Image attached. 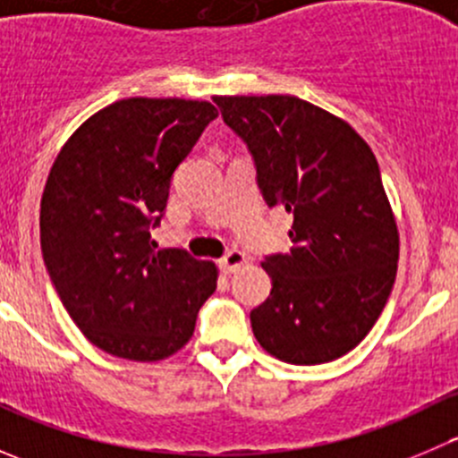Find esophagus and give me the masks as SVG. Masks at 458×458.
Instances as JSON below:
<instances>
[{"label": "esophagus", "mask_w": 458, "mask_h": 458, "mask_svg": "<svg viewBox=\"0 0 458 458\" xmlns=\"http://www.w3.org/2000/svg\"><path fill=\"white\" fill-rule=\"evenodd\" d=\"M243 263H246V255H243L242 250H230L225 252L224 259H221L219 266L224 267L225 272H234L239 266H243Z\"/></svg>", "instance_id": "1"}]
</instances>
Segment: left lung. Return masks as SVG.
Returning a JSON list of instances; mask_svg holds the SVG:
<instances>
[{
  "label": "left lung",
  "mask_w": 458,
  "mask_h": 458,
  "mask_svg": "<svg viewBox=\"0 0 458 458\" xmlns=\"http://www.w3.org/2000/svg\"><path fill=\"white\" fill-rule=\"evenodd\" d=\"M215 104L246 141L263 199L293 215L294 246L261 263L272 290L252 332L279 361H335L366 339L396 279L399 230L377 157L348 122L299 97Z\"/></svg>",
  "instance_id": "obj_1"
}]
</instances>
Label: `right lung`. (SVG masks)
Instances as JSON below:
<instances>
[{
	"label": "right lung",
	"instance_id": "1",
	"mask_svg": "<svg viewBox=\"0 0 458 458\" xmlns=\"http://www.w3.org/2000/svg\"><path fill=\"white\" fill-rule=\"evenodd\" d=\"M210 101L131 97L64 143L41 197V252L86 339L113 357L161 361L195 332L216 266L155 250L170 179L216 117Z\"/></svg>",
	"mask_w": 458,
	"mask_h": 458
}]
</instances>
